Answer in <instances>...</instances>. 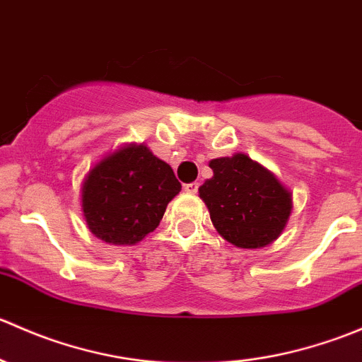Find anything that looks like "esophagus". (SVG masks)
Here are the masks:
<instances>
[{
    "label": "esophagus",
    "mask_w": 362,
    "mask_h": 362,
    "mask_svg": "<svg viewBox=\"0 0 362 362\" xmlns=\"http://www.w3.org/2000/svg\"><path fill=\"white\" fill-rule=\"evenodd\" d=\"M198 189H199L198 182H191V184L184 185V191L189 192V194H196V192H198Z\"/></svg>",
    "instance_id": "1"
}]
</instances>
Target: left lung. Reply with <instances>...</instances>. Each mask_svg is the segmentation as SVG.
Returning <instances> with one entry per match:
<instances>
[{
  "mask_svg": "<svg viewBox=\"0 0 362 362\" xmlns=\"http://www.w3.org/2000/svg\"><path fill=\"white\" fill-rule=\"evenodd\" d=\"M214 177L199 187L215 229L240 249H261L286 229L293 194L247 154L210 160Z\"/></svg>",
  "mask_w": 362,
  "mask_h": 362,
  "instance_id": "8db88e82",
  "label": "left lung"
}]
</instances>
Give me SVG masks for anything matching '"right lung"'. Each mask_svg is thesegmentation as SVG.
<instances>
[{
  "label": "right lung",
  "instance_id": "add662e5",
  "mask_svg": "<svg viewBox=\"0 0 362 362\" xmlns=\"http://www.w3.org/2000/svg\"><path fill=\"white\" fill-rule=\"evenodd\" d=\"M182 185L170 164L144 144L101 159L82 184V211L93 235L112 245H134L154 231Z\"/></svg>",
  "mask_w": 362,
  "mask_h": 362
}]
</instances>
